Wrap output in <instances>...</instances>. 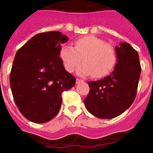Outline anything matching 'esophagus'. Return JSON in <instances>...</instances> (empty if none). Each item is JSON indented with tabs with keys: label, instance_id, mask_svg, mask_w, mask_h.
Segmentation results:
<instances>
[{
	"label": "esophagus",
	"instance_id": "34e87169",
	"mask_svg": "<svg viewBox=\"0 0 153 153\" xmlns=\"http://www.w3.org/2000/svg\"><path fill=\"white\" fill-rule=\"evenodd\" d=\"M76 83H81V82H83V79H76Z\"/></svg>",
	"mask_w": 153,
	"mask_h": 153
}]
</instances>
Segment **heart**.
<instances>
[{
    "mask_svg": "<svg viewBox=\"0 0 153 153\" xmlns=\"http://www.w3.org/2000/svg\"><path fill=\"white\" fill-rule=\"evenodd\" d=\"M65 69L73 72L82 61L77 69L81 76L93 75L97 78L107 75L114 67L117 55L113 47L103 40L94 36H86L74 42V47L64 46L60 53Z\"/></svg>",
    "mask_w": 153,
    "mask_h": 153,
    "instance_id": "1",
    "label": "heart"
}]
</instances>
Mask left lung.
<instances>
[{"mask_svg":"<svg viewBox=\"0 0 153 153\" xmlns=\"http://www.w3.org/2000/svg\"><path fill=\"white\" fill-rule=\"evenodd\" d=\"M117 63L111 74L88 82L90 92L84 99L86 109L100 119H112L125 112L134 101L141 74L137 51L125 42L115 47Z\"/></svg>","mask_w":153,"mask_h":153,"instance_id":"left-lung-1","label":"left lung"}]
</instances>
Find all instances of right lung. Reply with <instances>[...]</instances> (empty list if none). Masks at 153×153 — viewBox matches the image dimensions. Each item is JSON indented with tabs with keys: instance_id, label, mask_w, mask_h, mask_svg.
Returning a JSON list of instances; mask_svg holds the SVG:
<instances>
[{
	"instance_id": "obj_1",
	"label": "right lung",
	"mask_w": 153,
	"mask_h": 153,
	"mask_svg": "<svg viewBox=\"0 0 153 153\" xmlns=\"http://www.w3.org/2000/svg\"><path fill=\"white\" fill-rule=\"evenodd\" d=\"M68 37L59 31L33 36L17 51L10 74L13 100L21 114L36 123L52 120L61 107L63 91L76 83L60 57Z\"/></svg>"
}]
</instances>
